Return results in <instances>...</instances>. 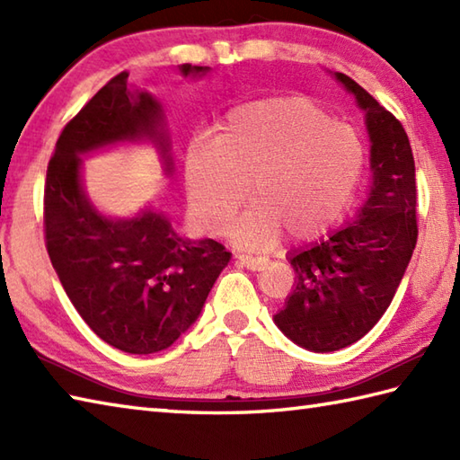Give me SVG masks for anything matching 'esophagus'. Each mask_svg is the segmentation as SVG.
Wrapping results in <instances>:
<instances>
[{"label":"esophagus","instance_id":"esophagus-1","mask_svg":"<svg viewBox=\"0 0 460 460\" xmlns=\"http://www.w3.org/2000/svg\"><path fill=\"white\" fill-rule=\"evenodd\" d=\"M235 259H237V262H241V265L247 267L249 270H262L269 262L265 257H252V255H245V252H239Z\"/></svg>","mask_w":460,"mask_h":460}]
</instances>
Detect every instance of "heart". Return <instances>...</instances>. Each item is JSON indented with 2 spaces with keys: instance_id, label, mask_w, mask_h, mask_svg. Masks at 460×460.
Segmentation results:
<instances>
[{
  "instance_id": "b5f03b06",
  "label": "heart",
  "mask_w": 460,
  "mask_h": 460,
  "mask_svg": "<svg viewBox=\"0 0 460 460\" xmlns=\"http://www.w3.org/2000/svg\"><path fill=\"white\" fill-rule=\"evenodd\" d=\"M366 164L359 134L306 96H280L229 111L211 140L183 150V188L193 223L221 235L233 227L241 247H269L280 235L318 239L346 211ZM250 188H246V183Z\"/></svg>"
}]
</instances>
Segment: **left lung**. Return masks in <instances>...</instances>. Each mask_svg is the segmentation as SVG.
Segmentation results:
<instances>
[{
  "mask_svg": "<svg viewBox=\"0 0 460 460\" xmlns=\"http://www.w3.org/2000/svg\"><path fill=\"white\" fill-rule=\"evenodd\" d=\"M366 111L374 185L356 221L290 257L296 287L277 326L312 351L354 344L392 305L417 245L415 160L407 132L366 89L338 73Z\"/></svg>",
  "mask_w": 460,
  "mask_h": 460,
  "instance_id": "obj_1",
  "label": "left lung"
}]
</instances>
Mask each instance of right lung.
<instances>
[{"label": "right lung", "mask_w": 460, "mask_h": 460, "mask_svg": "<svg viewBox=\"0 0 460 460\" xmlns=\"http://www.w3.org/2000/svg\"><path fill=\"white\" fill-rule=\"evenodd\" d=\"M205 71L181 65L183 75ZM160 124V104L148 93L132 96L128 73L116 75L66 122L45 178V247L58 280L94 334L128 354L170 348L199 316L231 259L217 241L178 237L154 211L112 221L86 201L79 154L142 136L165 154Z\"/></svg>", "instance_id": "obj_1"}]
</instances>
